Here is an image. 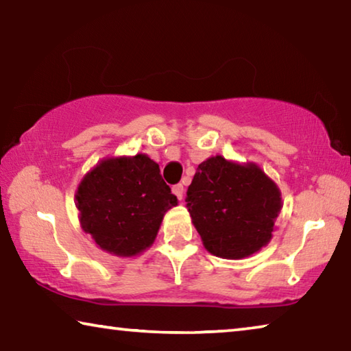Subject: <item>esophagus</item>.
<instances>
[{
  "label": "esophagus",
  "mask_w": 351,
  "mask_h": 351,
  "mask_svg": "<svg viewBox=\"0 0 351 351\" xmlns=\"http://www.w3.org/2000/svg\"><path fill=\"white\" fill-rule=\"evenodd\" d=\"M173 193L178 197V199L184 198V186H182V184H176V186L173 187Z\"/></svg>",
  "instance_id": "1"
}]
</instances>
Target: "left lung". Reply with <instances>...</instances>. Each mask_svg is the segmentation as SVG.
Wrapping results in <instances>:
<instances>
[{
  "instance_id": "obj_1",
  "label": "left lung",
  "mask_w": 351,
  "mask_h": 351,
  "mask_svg": "<svg viewBox=\"0 0 351 351\" xmlns=\"http://www.w3.org/2000/svg\"><path fill=\"white\" fill-rule=\"evenodd\" d=\"M186 201L204 247L229 260L268 245L282 209L280 190L257 164L232 162L219 154L198 165Z\"/></svg>"
}]
</instances>
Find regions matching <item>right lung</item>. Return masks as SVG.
<instances>
[{"mask_svg":"<svg viewBox=\"0 0 351 351\" xmlns=\"http://www.w3.org/2000/svg\"><path fill=\"white\" fill-rule=\"evenodd\" d=\"M176 204L159 165L142 153L104 159L83 176L75 192L82 229L102 251L117 257L150 247L164 213Z\"/></svg>","mask_w":351,"mask_h":351,"instance_id":"right-lung-1","label":"right lung"}]
</instances>
